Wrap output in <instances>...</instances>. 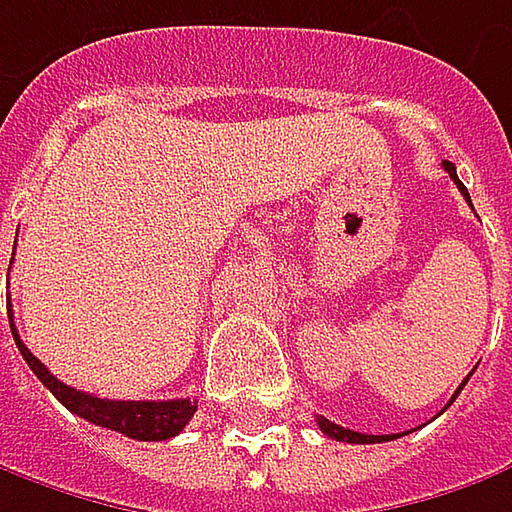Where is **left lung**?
I'll return each mask as SVG.
<instances>
[{"label":"left lung","instance_id":"obj_1","mask_svg":"<svg viewBox=\"0 0 512 512\" xmlns=\"http://www.w3.org/2000/svg\"><path fill=\"white\" fill-rule=\"evenodd\" d=\"M444 171L453 177V183L458 186V191L464 194V200L470 203V194H467V189H464V183L458 180V174H456V166L450 163V160H444ZM470 378V375H467ZM467 378L461 381V387L456 389V395L464 389V384H467ZM456 395L450 398V404L456 401ZM447 404V407H450ZM318 427H321L323 433L329 435V438H335V441H346V444H378V441H392V438H398V435H364V433H355V430H346V427H341V424H335V421H329V418H323V415H318Z\"/></svg>","mask_w":512,"mask_h":512}]
</instances>
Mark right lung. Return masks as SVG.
I'll list each match as a JSON object with an SVG mask.
<instances>
[{
	"mask_svg": "<svg viewBox=\"0 0 512 512\" xmlns=\"http://www.w3.org/2000/svg\"><path fill=\"white\" fill-rule=\"evenodd\" d=\"M8 315H11L13 341L19 346L22 358L28 361V367L34 369L36 378L54 392L56 401L65 410L79 415V418H85V421H91L97 427H108L114 433L128 435L134 441H166V438L183 433V427L197 412V401H189V398H174V401H111V398H97L91 392H82V389L56 381L54 375L48 372V367L19 341L16 326H13V312H8Z\"/></svg>",
	"mask_w": 512,
	"mask_h": 512,
	"instance_id": "right-lung-1",
	"label": "right lung"
}]
</instances>
